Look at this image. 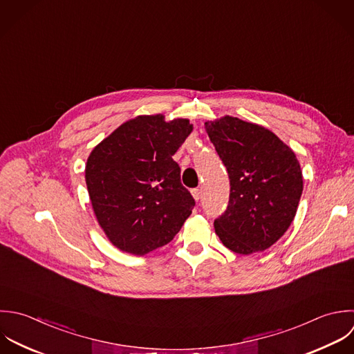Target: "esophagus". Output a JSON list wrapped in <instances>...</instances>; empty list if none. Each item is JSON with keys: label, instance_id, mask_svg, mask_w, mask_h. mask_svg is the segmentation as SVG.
<instances>
[{"label": "esophagus", "instance_id": "esophagus-1", "mask_svg": "<svg viewBox=\"0 0 354 354\" xmlns=\"http://www.w3.org/2000/svg\"><path fill=\"white\" fill-rule=\"evenodd\" d=\"M192 196H193V198H194L196 201H198V200L201 198V190H200V189H193V190H192Z\"/></svg>", "mask_w": 354, "mask_h": 354}]
</instances>
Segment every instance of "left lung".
Masks as SVG:
<instances>
[{"label":"left lung","mask_w":354,"mask_h":354,"mask_svg":"<svg viewBox=\"0 0 354 354\" xmlns=\"http://www.w3.org/2000/svg\"><path fill=\"white\" fill-rule=\"evenodd\" d=\"M205 131L230 179L226 212L214 222L236 254L262 252L291 226L304 190L292 149L270 129L232 115L205 121Z\"/></svg>","instance_id":"obj_1"}]
</instances>
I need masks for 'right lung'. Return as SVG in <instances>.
I'll return each instance as SVG.
<instances>
[{"label":"right lung","instance_id":"obj_1","mask_svg":"<svg viewBox=\"0 0 354 354\" xmlns=\"http://www.w3.org/2000/svg\"><path fill=\"white\" fill-rule=\"evenodd\" d=\"M189 118L138 115L97 143L85 164L96 221L120 251L143 257L168 244L194 207L172 156L192 133Z\"/></svg>","mask_w":354,"mask_h":354}]
</instances>
